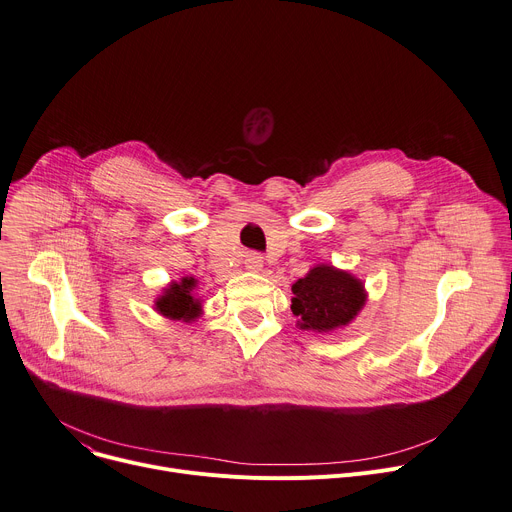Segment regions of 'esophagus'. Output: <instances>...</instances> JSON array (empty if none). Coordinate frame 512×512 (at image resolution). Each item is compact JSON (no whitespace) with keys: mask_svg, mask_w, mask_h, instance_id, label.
Masks as SVG:
<instances>
[{"mask_svg":"<svg viewBox=\"0 0 512 512\" xmlns=\"http://www.w3.org/2000/svg\"><path fill=\"white\" fill-rule=\"evenodd\" d=\"M245 265H247V269H251V271H259V269L263 267V257H261V253L249 251V253L245 255Z\"/></svg>","mask_w":512,"mask_h":512,"instance_id":"1","label":"esophagus"}]
</instances>
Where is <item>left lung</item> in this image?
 <instances>
[{
    "mask_svg": "<svg viewBox=\"0 0 512 512\" xmlns=\"http://www.w3.org/2000/svg\"><path fill=\"white\" fill-rule=\"evenodd\" d=\"M292 292V312L300 318V329L318 333L343 327L365 304L361 282L329 265L310 269L292 286Z\"/></svg>",
    "mask_w": 512,
    "mask_h": 512,
    "instance_id": "1",
    "label": "left lung"
}]
</instances>
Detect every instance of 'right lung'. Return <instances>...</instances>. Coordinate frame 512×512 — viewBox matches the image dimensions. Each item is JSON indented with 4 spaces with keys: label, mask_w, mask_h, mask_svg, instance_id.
I'll return each instance as SVG.
<instances>
[{
    "label": "right lung",
    "mask_w": 512,
    "mask_h": 512,
    "mask_svg": "<svg viewBox=\"0 0 512 512\" xmlns=\"http://www.w3.org/2000/svg\"><path fill=\"white\" fill-rule=\"evenodd\" d=\"M196 288L194 277H183L181 284H171L165 294L157 300V310L163 316L177 320H192L200 314V302L194 300L192 290Z\"/></svg>",
    "instance_id": "1"
}]
</instances>
